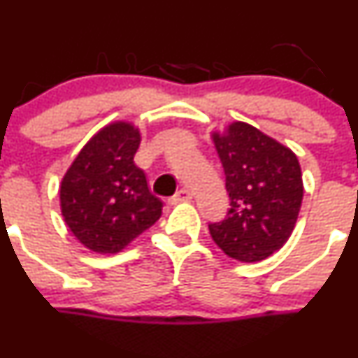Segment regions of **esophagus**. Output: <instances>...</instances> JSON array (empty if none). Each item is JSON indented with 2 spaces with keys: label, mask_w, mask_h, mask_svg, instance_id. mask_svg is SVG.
<instances>
[{
  "label": "esophagus",
  "mask_w": 358,
  "mask_h": 358,
  "mask_svg": "<svg viewBox=\"0 0 358 358\" xmlns=\"http://www.w3.org/2000/svg\"><path fill=\"white\" fill-rule=\"evenodd\" d=\"M191 198H193V196H191L189 191L184 189V187H182V189H179L178 193H176L174 196H172L169 201H171V203H179V201H189Z\"/></svg>",
  "instance_id": "34e87169"
}]
</instances>
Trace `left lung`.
<instances>
[{"label":"left lung","mask_w":358,"mask_h":358,"mask_svg":"<svg viewBox=\"0 0 358 358\" xmlns=\"http://www.w3.org/2000/svg\"><path fill=\"white\" fill-rule=\"evenodd\" d=\"M226 176L229 208L210 222L212 240L229 257L256 263L282 249L294 229L303 201L299 162L289 148L249 123L214 134Z\"/></svg>","instance_id":"obj_1"}]
</instances>
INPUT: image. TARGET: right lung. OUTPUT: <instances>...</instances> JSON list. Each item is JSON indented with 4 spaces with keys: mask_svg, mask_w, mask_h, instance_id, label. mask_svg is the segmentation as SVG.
<instances>
[{
    "mask_svg": "<svg viewBox=\"0 0 358 358\" xmlns=\"http://www.w3.org/2000/svg\"><path fill=\"white\" fill-rule=\"evenodd\" d=\"M141 144L130 123H113L80 151L60 184V207L73 235L99 254L120 252L162 215L164 201L134 164Z\"/></svg>",
    "mask_w": 358,
    "mask_h": 358,
    "instance_id": "1",
    "label": "right lung"
}]
</instances>
